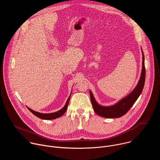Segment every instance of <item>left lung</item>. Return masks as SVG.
Returning a JSON list of instances; mask_svg holds the SVG:
<instances>
[{
  "instance_id": "left-lung-1",
  "label": "left lung",
  "mask_w": 160,
  "mask_h": 160,
  "mask_svg": "<svg viewBox=\"0 0 160 160\" xmlns=\"http://www.w3.org/2000/svg\"><path fill=\"white\" fill-rule=\"evenodd\" d=\"M142 52V73L139 79V81L135 87V88L132 90V92L130 93L127 97L119 101L117 103L110 106H102L99 104L92 93L90 90V96L91 102H92L94 111L100 117L106 118H120L129 111V109L132 107L133 104L135 102L137 99H138L141 95L143 90L145 78H146V69L144 65V56Z\"/></svg>"
}]
</instances>
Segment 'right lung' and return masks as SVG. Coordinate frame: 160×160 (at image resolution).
<instances>
[{
  "mask_svg": "<svg viewBox=\"0 0 160 160\" xmlns=\"http://www.w3.org/2000/svg\"><path fill=\"white\" fill-rule=\"evenodd\" d=\"M70 96H71V95L70 96L69 98H68L64 106L61 109H60L59 111H58L57 112H52V113H41V112L33 111V110H32V109L29 108L27 106V107L33 114L34 115H35L36 117H37L38 118H40V119H42V120H54V119L58 118L61 117L62 115H63L64 112L66 111V109L68 108V103H69V101H70Z\"/></svg>",
  "mask_w": 160,
  "mask_h": 160,
  "instance_id": "obj_1",
  "label": "right lung"
}]
</instances>
